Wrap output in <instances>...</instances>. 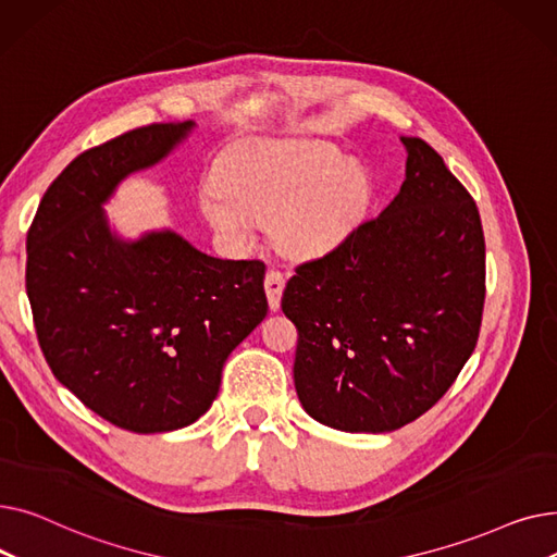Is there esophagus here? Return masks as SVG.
<instances>
[{
	"label": "esophagus",
	"instance_id": "esophagus-1",
	"mask_svg": "<svg viewBox=\"0 0 557 557\" xmlns=\"http://www.w3.org/2000/svg\"><path fill=\"white\" fill-rule=\"evenodd\" d=\"M263 288H267V298H269V307L271 311L280 309L282 302V290H284V275L275 269H271L267 273V280H263Z\"/></svg>",
	"mask_w": 557,
	"mask_h": 557
}]
</instances>
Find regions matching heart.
I'll list each match as a JSON object with an SVG mask.
<instances>
[{"label":"heart","mask_w":557,"mask_h":557,"mask_svg":"<svg viewBox=\"0 0 557 557\" xmlns=\"http://www.w3.org/2000/svg\"><path fill=\"white\" fill-rule=\"evenodd\" d=\"M370 173L327 146L257 139L237 146L200 185L198 205L221 239L248 246L269 219L275 248L290 259L336 250L372 208Z\"/></svg>","instance_id":"heart-1"}]
</instances>
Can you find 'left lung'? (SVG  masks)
Listing matches in <instances>:
<instances>
[{"mask_svg": "<svg viewBox=\"0 0 557 557\" xmlns=\"http://www.w3.org/2000/svg\"><path fill=\"white\" fill-rule=\"evenodd\" d=\"M388 208L286 282L305 411L347 433H386L441 399L472 357L485 300L474 198L420 137Z\"/></svg>", "mask_w": 557, "mask_h": 557, "instance_id": "8db88e82", "label": "left lung"}]
</instances>
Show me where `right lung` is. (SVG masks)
Listing matches in <instances>:
<instances>
[{"label":"right lung","instance_id":"add662e5","mask_svg":"<svg viewBox=\"0 0 557 557\" xmlns=\"http://www.w3.org/2000/svg\"><path fill=\"white\" fill-rule=\"evenodd\" d=\"M194 122L128 131L74 158L26 234V296L53 376L133 433L196 422L230 352L263 318L267 267L216 259L171 230L124 242L101 205L164 160Z\"/></svg>","mask_w":557,"mask_h":557}]
</instances>
